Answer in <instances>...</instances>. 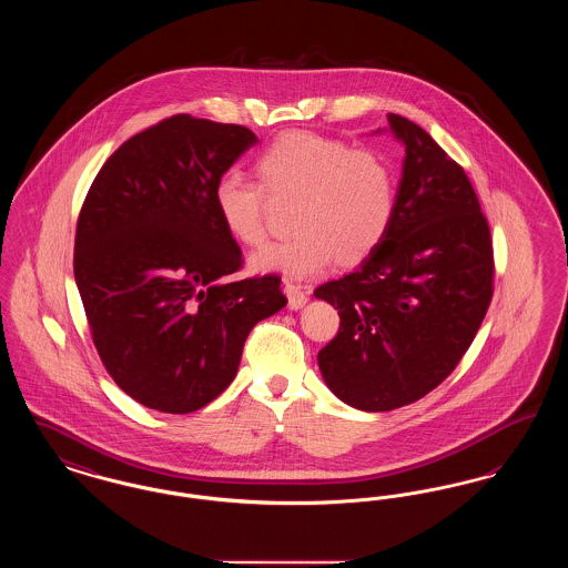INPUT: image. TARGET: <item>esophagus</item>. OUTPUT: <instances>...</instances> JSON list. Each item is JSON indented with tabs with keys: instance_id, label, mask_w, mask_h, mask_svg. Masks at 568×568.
I'll return each instance as SVG.
<instances>
[{
	"instance_id": "34e87169",
	"label": "esophagus",
	"mask_w": 568,
	"mask_h": 568,
	"mask_svg": "<svg viewBox=\"0 0 568 568\" xmlns=\"http://www.w3.org/2000/svg\"><path fill=\"white\" fill-rule=\"evenodd\" d=\"M283 290H285V294H287V300H290V308L292 311H297V308H302L304 304H306V292L296 285V283H292V281H285V285H283Z\"/></svg>"
}]
</instances>
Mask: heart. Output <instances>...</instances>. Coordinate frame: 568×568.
<instances>
[{
  "label": "heart",
  "instance_id": "1",
  "mask_svg": "<svg viewBox=\"0 0 568 568\" xmlns=\"http://www.w3.org/2000/svg\"><path fill=\"white\" fill-rule=\"evenodd\" d=\"M257 179L227 172L215 183L213 202L225 232L244 246L266 236V189L296 200L292 236L251 257L255 271L306 276L325 268L366 262L385 241L396 213V179L389 162L371 149L313 132L274 138L255 162Z\"/></svg>",
  "mask_w": 568,
  "mask_h": 568
}]
</instances>
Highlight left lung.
<instances>
[{"mask_svg":"<svg viewBox=\"0 0 568 568\" xmlns=\"http://www.w3.org/2000/svg\"><path fill=\"white\" fill-rule=\"evenodd\" d=\"M387 121L405 144L389 232L359 268L315 290L341 317L317 355L325 385L371 413L410 405L449 377L494 292L489 225L466 172L417 123Z\"/></svg>","mask_w":568,"mask_h":568,"instance_id":"1","label":"left lung"}]
</instances>
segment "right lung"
<instances>
[{"label": "right lung", "instance_id": "right-lung-1", "mask_svg": "<svg viewBox=\"0 0 568 568\" xmlns=\"http://www.w3.org/2000/svg\"><path fill=\"white\" fill-rule=\"evenodd\" d=\"M257 135L174 114L123 142L84 197L74 278L93 345L135 403L185 415L234 381L253 325L287 297L276 274L230 283L243 253L215 183Z\"/></svg>", "mask_w": 568, "mask_h": 568}]
</instances>
